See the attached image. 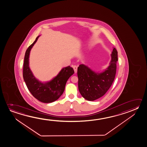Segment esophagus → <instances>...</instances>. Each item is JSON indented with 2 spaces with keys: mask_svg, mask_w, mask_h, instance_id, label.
Masks as SVG:
<instances>
[{
  "mask_svg": "<svg viewBox=\"0 0 147 147\" xmlns=\"http://www.w3.org/2000/svg\"><path fill=\"white\" fill-rule=\"evenodd\" d=\"M72 67L74 68V71H75V74H76L77 72V69H78V67H77L76 65H74L72 66Z\"/></svg>",
  "mask_w": 147,
  "mask_h": 147,
  "instance_id": "1",
  "label": "esophagus"
}]
</instances>
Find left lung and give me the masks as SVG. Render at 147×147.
Wrapping results in <instances>:
<instances>
[{
    "label": "left lung",
    "mask_w": 147,
    "mask_h": 147,
    "mask_svg": "<svg viewBox=\"0 0 147 147\" xmlns=\"http://www.w3.org/2000/svg\"><path fill=\"white\" fill-rule=\"evenodd\" d=\"M109 65L101 72H96L85 64L78 68V88L82 96L90 101L97 100L106 93L115 78L117 51L113 47Z\"/></svg>",
    "instance_id": "left-lung-1"
}]
</instances>
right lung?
Here are the masks:
<instances>
[{
	"label": "right lung",
	"mask_w": 147,
	"mask_h": 147,
	"mask_svg": "<svg viewBox=\"0 0 147 147\" xmlns=\"http://www.w3.org/2000/svg\"><path fill=\"white\" fill-rule=\"evenodd\" d=\"M38 36L26 51L24 59L23 77L29 91L38 100L50 103L57 100L64 91L68 79L74 74L70 66L64 67L58 74L49 81L42 82L36 79L29 66V58L31 49L39 37Z\"/></svg>",
	"instance_id": "obj_1"
}]
</instances>
